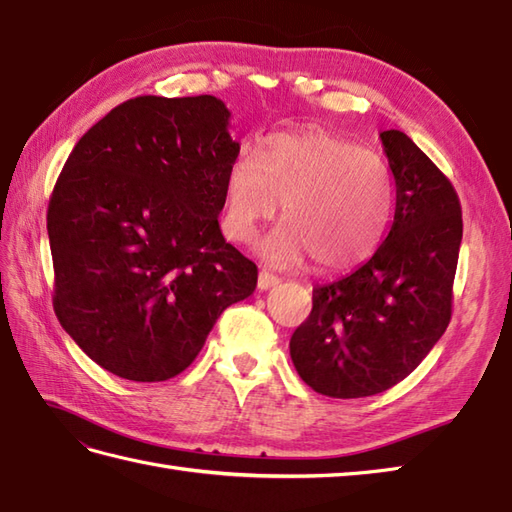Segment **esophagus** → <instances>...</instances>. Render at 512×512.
<instances>
[{"mask_svg": "<svg viewBox=\"0 0 512 512\" xmlns=\"http://www.w3.org/2000/svg\"><path fill=\"white\" fill-rule=\"evenodd\" d=\"M277 284H279L277 275L268 273V270H259V277H257V288L259 290H268V288H273Z\"/></svg>", "mask_w": 512, "mask_h": 512, "instance_id": "1", "label": "esophagus"}]
</instances>
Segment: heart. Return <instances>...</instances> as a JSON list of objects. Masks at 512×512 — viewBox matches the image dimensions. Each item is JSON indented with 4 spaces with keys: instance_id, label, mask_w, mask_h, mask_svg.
<instances>
[{
    "instance_id": "1",
    "label": "heart",
    "mask_w": 512,
    "mask_h": 512,
    "mask_svg": "<svg viewBox=\"0 0 512 512\" xmlns=\"http://www.w3.org/2000/svg\"><path fill=\"white\" fill-rule=\"evenodd\" d=\"M281 220L259 253L275 266L312 257L323 273L356 268L374 253L394 213V180L383 158L332 134H277L259 154L242 149L224 180L222 231L248 244Z\"/></svg>"
}]
</instances>
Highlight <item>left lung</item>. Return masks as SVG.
I'll return each instance as SVG.
<instances>
[{"mask_svg":"<svg viewBox=\"0 0 512 512\" xmlns=\"http://www.w3.org/2000/svg\"><path fill=\"white\" fill-rule=\"evenodd\" d=\"M396 180L385 242L352 275L312 290V312L290 339L303 383L330 398L394 387L451 321L462 209L449 178L400 132L380 134Z\"/></svg>","mask_w":512,"mask_h":512,"instance_id":"1","label":"left lung"}]
</instances>
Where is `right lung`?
I'll return each mask as SVG.
<instances>
[{"label":"right lung","instance_id":"1","mask_svg":"<svg viewBox=\"0 0 512 512\" xmlns=\"http://www.w3.org/2000/svg\"><path fill=\"white\" fill-rule=\"evenodd\" d=\"M211 94L136 96L90 127L48 204L52 306L96 365L160 383L200 354L217 317L253 295L257 266L217 215L239 154Z\"/></svg>","mask_w":512,"mask_h":512}]
</instances>
